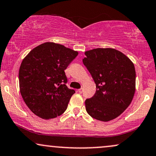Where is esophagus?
I'll return each mask as SVG.
<instances>
[{"mask_svg": "<svg viewBox=\"0 0 156 156\" xmlns=\"http://www.w3.org/2000/svg\"><path fill=\"white\" fill-rule=\"evenodd\" d=\"M78 93L82 94V92H83V89H82V88H80V89L78 90Z\"/></svg>", "mask_w": 156, "mask_h": 156, "instance_id": "34e87169", "label": "esophagus"}]
</instances>
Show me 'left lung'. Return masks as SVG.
<instances>
[{"mask_svg":"<svg viewBox=\"0 0 156 156\" xmlns=\"http://www.w3.org/2000/svg\"><path fill=\"white\" fill-rule=\"evenodd\" d=\"M85 65L96 83V92L85 101L86 112L98 121L119 116L132 102L135 92L134 64L114 48H94L85 52Z\"/></svg>","mask_w":156,"mask_h":156,"instance_id":"obj_1","label":"left lung"}]
</instances>
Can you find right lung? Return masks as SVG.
Masks as SVG:
<instances>
[{"label":"right lung","instance_id":"obj_1","mask_svg":"<svg viewBox=\"0 0 156 156\" xmlns=\"http://www.w3.org/2000/svg\"><path fill=\"white\" fill-rule=\"evenodd\" d=\"M78 54L63 45L46 42L22 60L19 71L20 93L35 115L51 119L66 110L76 91L66 86L65 70Z\"/></svg>","mask_w":156,"mask_h":156}]
</instances>
